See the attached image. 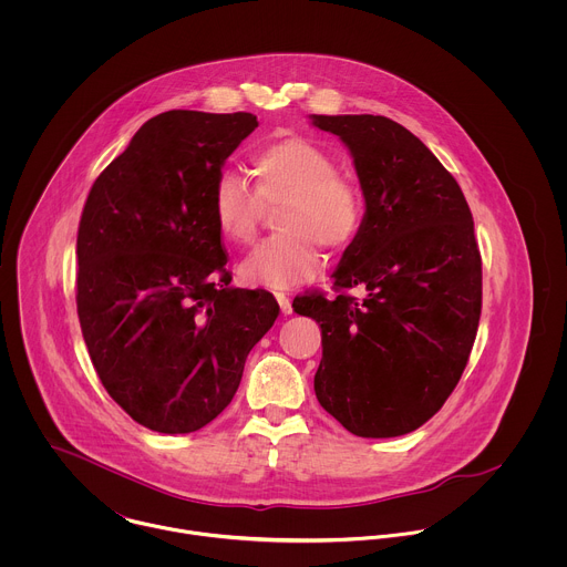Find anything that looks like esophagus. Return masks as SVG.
Listing matches in <instances>:
<instances>
[{
    "label": "esophagus",
    "mask_w": 567,
    "mask_h": 567,
    "mask_svg": "<svg viewBox=\"0 0 567 567\" xmlns=\"http://www.w3.org/2000/svg\"><path fill=\"white\" fill-rule=\"evenodd\" d=\"M275 299H277V303H279V308H281V312H284V315H290V312H292V303H290L288 295H284V292H275Z\"/></svg>",
    "instance_id": "obj_1"
}]
</instances>
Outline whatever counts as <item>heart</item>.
Segmentation results:
<instances>
[{
	"label": "heart",
	"instance_id": "heart-1",
	"mask_svg": "<svg viewBox=\"0 0 567 567\" xmlns=\"http://www.w3.org/2000/svg\"><path fill=\"white\" fill-rule=\"evenodd\" d=\"M255 187L236 172H220L212 189V214L220 234L234 244L257 238L266 205H279L281 234L259 244L240 266L248 286L288 290L310 281L321 268L319 241L342 248L362 225V194L338 163L317 144L288 137L250 157Z\"/></svg>",
	"mask_w": 567,
	"mask_h": 567
}]
</instances>
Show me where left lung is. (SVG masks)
<instances>
[{
  "label": "left lung",
  "instance_id": "obj_1",
  "mask_svg": "<svg viewBox=\"0 0 567 567\" xmlns=\"http://www.w3.org/2000/svg\"><path fill=\"white\" fill-rule=\"evenodd\" d=\"M353 155L367 212L333 270V297L299 295L321 324L317 400L351 434L400 436L456 389L481 321L483 259L456 178L382 115H312ZM362 287L365 297L348 295Z\"/></svg>",
  "mask_w": 567,
  "mask_h": 567
}]
</instances>
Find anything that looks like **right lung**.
Instances as JSON below:
<instances>
[{"instance_id": "obj_1", "label": "right lung", "mask_w": 567, "mask_h": 567, "mask_svg": "<svg viewBox=\"0 0 567 567\" xmlns=\"http://www.w3.org/2000/svg\"><path fill=\"white\" fill-rule=\"evenodd\" d=\"M255 128L243 111L159 113L102 169L82 209V338L106 393L155 432L214 421L279 317L268 290L229 286L212 214L223 165Z\"/></svg>"}]
</instances>
